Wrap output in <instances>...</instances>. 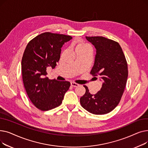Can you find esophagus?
<instances>
[{
    "label": "esophagus",
    "mask_w": 148,
    "mask_h": 148,
    "mask_svg": "<svg viewBox=\"0 0 148 148\" xmlns=\"http://www.w3.org/2000/svg\"><path fill=\"white\" fill-rule=\"evenodd\" d=\"M71 85L73 87H77V86H79V84H77V83H74V82H71Z\"/></svg>",
    "instance_id": "1"
}]
</instances>
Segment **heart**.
Segmentation results:
<instances>
[{"label":"heart","instance_id":"1","mask_svg":"<svg viewBox=\"0 0 148 148\" xmlns=\"http://www.w3.org/2000/svg\"><path fill=\"white\" fill-rule=\"evenodd\" d=\"M86 48H89V47L87 45L84 44H80L77 45L76 49H86Z\"/></svg>","mask_w":148,"mask_h":148}]
</instances>
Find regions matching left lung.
<instances>
[{
	"instance_id": "1",
	"label": "left lung",
	"mask_w": 148,
	"mask_h": 148,
	"mask_svg": "<svg viewBox=\"0 0 148 148\" xmlns=\"http://www.w3.org/2000/svg\"><path fill=\"white\" fill-rule=\"evenodd\" d=\"M96 49L95 62L90 74L100 75L103 83L101 90L92 95L87 86L80 98L82 106L95 114L110 112L119 103L126 86L127 62L118 42L103 36H86Z\"/></svg>"
}]
</instances>
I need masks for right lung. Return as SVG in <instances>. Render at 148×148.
<instances>
[{
	"mask_svg": "<svg viewBox=\"0 0 148 148\" xmlns=\"http://www.w3.org/2000/svg\"><path fill=\"white\" fill-rule=\"evenodd\" d=\"M72 38L63 34L42 33L29 41L23 53V84L31 102L42 111L60 106L69 88V82L50 80L46 77V70L48 67L55 68L60 59L62 47Z\"/></svg>",
	"mask_w": 148,
	"mask_h": 148,
	"instance_id": "1",
	"label": "right lung"
}]
</instances>
